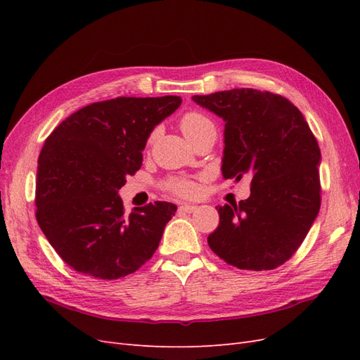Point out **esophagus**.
I'll return each instance as SVG.
<instances>
[{
    "mask_svg": "<svg viewBox=\"0 0 360 360\" xmlns=\"http://www.w3.org/2000/svg\"><path fill=\"white\" fill-rule=\"evenodd\" d=\"M197 209H198L197 205H191V204H181V205L179 207V210L183 212V213H193Z\"/></svg>",
    "mask_w": 360,
    "mask_h": 360,
    "instance_id": "1",
    "label": "esophagus"
}]
</instances>
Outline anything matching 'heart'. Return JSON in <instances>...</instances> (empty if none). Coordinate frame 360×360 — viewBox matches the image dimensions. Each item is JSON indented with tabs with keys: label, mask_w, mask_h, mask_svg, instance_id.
Masks as SVG:
<instances>
[{
	"label": "heart",
	"mask_w": 360,
	"mask_h": 360,
	"mask_svg": "<svg viewBox=\"0 0 360 360\" xmlns=\"http://www.w3.org/2000/svg\"><path fill=\"white\" fill-rule=\"evenodd\" d=\"M179 126L181 129V132L184 134V136H186L192 144L205 135L216 136V132H217L213 120L201 111L184 112L179 118ZM158 136H159V127L151 129L146 139V147L147 148L151 147V144L155 143ZM162 186L169 193H174L177 195V197H183V198H192L198 193L197 181L186 177H169L162 183Z\"/></svg>",
	"instance_id": "b5f03b06"
}]
</instances>
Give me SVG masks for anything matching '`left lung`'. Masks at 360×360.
Listing matches in <instances>:
<instances>
[{"instance_id":"1","label":"left lung","mask_w":360,"mask_h":360,"mask_svg":"<svg viewBox=\"0 0 360 360\" xmlns=\"http://www.w3.org/2000/svg\"><path fill=\"white\" fill-rule=\"evenodd\" d=\"M192 99L225 120L222 174L250 176V197L217 205L207 242L225 263L271 270L300 248L321 204L320 147L302 112L281 94L233 89Z\"/></svg>"}]
</instances>
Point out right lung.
Listing matches in <instances>:
<instances>
[{
  "instance_id": "right-lung-1",
  "label": "right lung",
  "mask_w": 360,
  "mask_h": 360,
  "mask_svg": "<svg viewBox=\"0 0 360 360\" xmlns=\"http://www.w3.org/2000/svg\"><path fill=\"white\" fill-rule=\"evenodd\" d=\"M180 103L179 96L94 102L46 138L37 165L36 219L73 270L112 281L156 252L177 205L155 201L126 214L118 189L143 165L150 130Z\"/></svg>"
}]
</instances>
